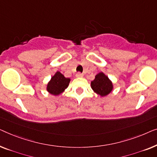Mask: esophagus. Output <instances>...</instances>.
<instances>
[{
  "instance_id": "34e87169",
  "label": "esophagus",
  "mask_w": 157,
  "mask_h": 157,
  "mask_svg": "<svg viewBox=\"0 0 157 157\" xmlns=\"http://www.w3.org/2000/svg\"><path fill=\"white\" fill-rule=\"evenodd\" d=\"M76 77H77V78H82L83 75L80 73V72H78V73L76 74Z\"/></svg>"
}]
</instances>
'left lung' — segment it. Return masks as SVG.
<instances>
[{
	"label": "left lung",
	"instance_id": "obj_1",
	"mask_svg": "<svg viewBox=\"0 0 157 157\" xmlns=\"http://www.w3.org/2000/svg\"><path fill=\"white\" fill-rule=\"evenodd\" d=\"M91 87L93 91L100 97L107 96L113 90L114 85L108 76L102 72L97 74L94 80L91 81Z\"/></svg>",
	"mask_w": 157,
	"mask_h": 157
}]
</instances>
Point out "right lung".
<instances>
[{
  "label": "right lung",
  "instance_id": "obj_1",
  "mask_svg": "<svg viewBox=\"0 0 157 157\" xmlns=\"http://www.w3.org/2000/svg\"><path fill=\"white\" fill-rule=\"evenodd\" d=\"M70 80V78H65L60 72L57 71L48 82L46 90L52 95L58 96L67 89Z\"/></svg>",
  "mask_w": 157,
  "mask_h": 157
}]
</instances>
